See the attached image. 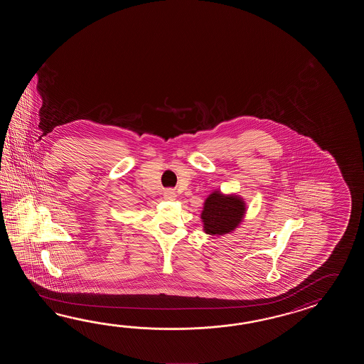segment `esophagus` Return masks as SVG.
Masks as SVG:
<instances>
[{"mask_svg": "<svg viewBox=\"0 0 364 364\" xmlns=\"http://www.w3.org/2000/svg\"><path fill=\"white\" fill-rule=\"evenodd\" d=\"M164 198L165 199H168V200H173V199H176V193H174V190H165V193H164Z\"/></svg>", "mask_w": 364, "mask_h": 364, "instance_id": "obj_1", "label": "esophagus"}]
</instances>
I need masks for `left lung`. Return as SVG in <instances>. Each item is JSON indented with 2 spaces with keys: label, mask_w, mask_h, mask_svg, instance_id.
Listing matches in <instances>:
<instances>
[{
  "label": "left lung",
  "mask_w": 364,
  "mask_h": 364,
  "mask_svg": "<svg viewBox=\"0 0 364 364\" xmlns=\"http://www.w3.org/2000/svg\"><path fill=\"white\" fill-rule=\"evenodd\" d=\"M245 213L246 203L240 196L215 191L205 199L201 210L204 232L210 235L232 232L242 223Z\"/></svg>",
  "instance_id": "obj_1"
}]
</instances>
